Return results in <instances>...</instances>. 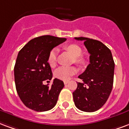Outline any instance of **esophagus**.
<instances>
[{
	"label": "esophagus",
	"mask_w": 129,
	"mask_h": 129,
	"mask_svg": "<svg viewBox=\"0 0 129 129\" xmlns=\"http://www.w3.org/2000/svg\"><path fill=\"white\" fill-rule=\"evenodd\" d=\"M63 83H64L65 85H67V84L69 83V81H63Z\"/></svg>",
	"instance_id": "34e87169"
}]
</instances>
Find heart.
<instances>
[{
  "instance_id": "b5f03b06",
  "label": "heart",
  "mask_w": 129,
  "mask_h": 129,
  "mask_svg": "<svg viewBox=\"0 0 129 129\" xmlns=\"http://www.w3.org/2000/svg\"><path fill=\"white\" fill-rule=\"evenodd\" d=\"M64 48L65 50L70 52L74 57L73 62L81 66L85 64V59L82 56H81L82 50L80 46L77 44H70V45L66 46ZM57 52H58L57 48H52L48 54V63L50 67L54 68L57 65ZM77 72V69L74 66H70V67L62 66L56 70L54 74L57 79L62 80V81H68L70 79V77L76 74Z\"/></svg>"
}]
</instances>
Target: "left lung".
Listing matches in <instances>:
<instances>
[{"label":"left lung","mask_w":129,"mask_h":129,"mask_svg":"<svg viewBox=\"0 0 129 129\" xmlns=\"http://www.w3.org/2000/svg\"><path fill=\"white\" fill-rule=\"evenodd\" d=\"M84 41L90 54L89 62L79 78L73 99L77 108L85 112L99 110L105 105L110 95L113 83L115 63L111 50L100 41L87 38H74Z\"/></svg>","instance_id":"obj_1"}]
</instances>
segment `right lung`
Returning <instances> with one entry per match:
<instances>
[{
	"label": "right lung",
	"mask_w": 129,
	"mask_h": 129,
	"mask_svg": "<svg viewBox=\"0 0 129 129\" xmlns=\"http://www.w3.org/2000/svg\"><path fill=\"white\" fill-rule=\"evenodd\" d=\"M66 38L43 35L28 42L18 52L14 66V78L18 94L24 105L36 111H46L57 104L64 87L63 82L53 80L51 87L44 85L52 78L48 56L52 48ZM50 82V81H49Z\"/></svg>",
	"instance_id": "obj_1"
}]
</instances>
